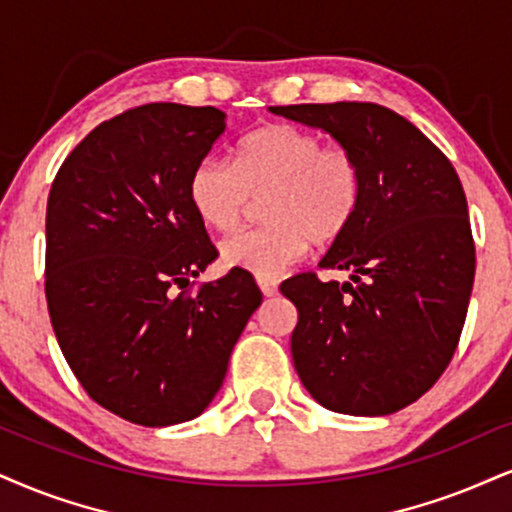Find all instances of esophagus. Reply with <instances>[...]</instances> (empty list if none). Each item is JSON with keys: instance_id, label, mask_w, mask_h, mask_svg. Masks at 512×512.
Segmentation results:
<instances>
[{"instance_id": "1", "label": "esophagus", "mask_w": 512, "mask_h": 512, "mask_svg": "<svg viewBox=\"0 0 512 512\" xmlns=\"http://www.w3.org/2000/svg\"><path fill=\"white\" fill-rule=\"evenodd\" d=\"M258 287H261L263 296H275L277 294V280H270V277H258Z\"/></svg>"}]
</instances>
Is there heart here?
I'll use <instances>...</instances> for the list:
<instances>
[{
    "label": "heart",
    "mask_w": 512,
    "mask_h": 512,
    "mask_svg": "<svg viewBox=\"0 0 512 512\" xmlns=\"http://www.w3.org/2000/svg\"><path fill=\"white\" fill-rule=\"evenodd\" d=\"M189 201L197 216L218 232L235 230L263 199L266 225L227 237L220 256L230 268L256 277H280L311 246L334 242L356 218L363 201V166L344 147L296 125H266L246 135L235 163L206 156L189 173Z\"/></svg>",
    "instance_id": "heart-1"
}]
</instances>
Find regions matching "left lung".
I'll use <instances>...</instances> for the list:
<instances>
[{"label": "left lung", "instance_id": "8db88e82", "mask_svg": "<svg viewBox=\"0 0 512 512\" xmlns=\"http://www.w3.org/2000/svg\"><path fill=\"white\" fill-rule=\"evenodd\" d=\"M270 111L325 130L363 166L361 208L320 261L349 270L351 282L301 273L280 287L299 311L294 368L308 394L334 413H396L439 380L468 313L475 242L456 168L387 106Z\"/></svg>", "mask_w": 512, "mask_h": 512}]
</instances>
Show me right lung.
Here are the masks:
<instances>
[{"instance_id": "1", "label": "right lung", "mask_w": 512, "mask_h": 512, "mask_svg": "<svg viewBox=\"0 0 512 512\" xmlns=\"http://www.w3.org/2000/svg\"><path fill=\"white\" fill-rule=\"evenodd\" d=\"M223 132L213 106H137L97 125L52 182L44 292L56 342L90 399L135 425L204 413L263 301L246 270L187 292L218 258L189 173Z\"/></svg>"}]
</instances>
